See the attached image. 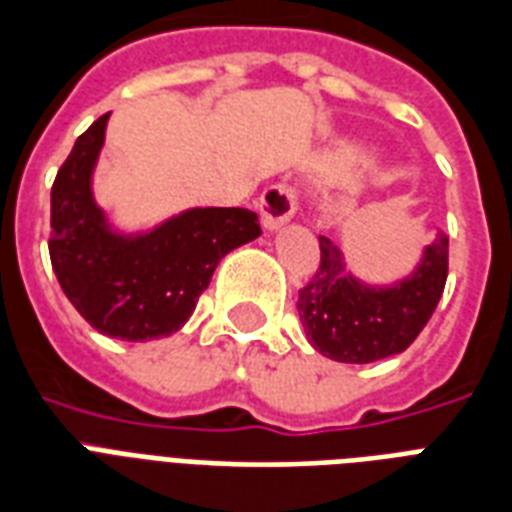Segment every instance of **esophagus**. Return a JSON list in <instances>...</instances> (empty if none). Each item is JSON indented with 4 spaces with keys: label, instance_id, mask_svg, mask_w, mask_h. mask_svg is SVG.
Masks as SVG:
<instances>
[{
    "label": "esophagus",
    "instance_id": "obj_1",
    "mask_svg": "<svg viewBox=\"0 0 512 512\" xmlns=\"http://www.w3.org/2000/svg\"><path fill=\"white\" fill-rule=\"evenodd\" d=\"M261 210V226L267 232H278L283 226L294 218V210H297V199H294V191L288 186H272L267 188L259 199Z\"/></svg>",
    "mask_w": 512,
    "mask_h": 512
}]
</instances>
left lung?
<instances>
[{
  "label": "left lung",
  "mask_w": 512,
  "mask_h": 512,
  "mask_svg": "<svg viewBox=\"0 0 512 512\" xmlns=\"http://www.w3.org/2000/svg\"><path fill=\"white\" fill-rule=\"evenodd\" d=\"M318 240L321 264L297 302L310 345L343 364H370L407 351L443 297L448 234L437 229L416 267L388 283L359 278L329 237Z\"/></svg>",
  "instance_id": "obj_1"
}]
</instances>
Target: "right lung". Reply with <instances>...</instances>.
<instances>
[{
  "instance_id": "right-lung-1",
  "label": "right lung",
  "mask_w": 512,
  "mask_h": 512,
  "mask_svg": "<svg viewBox=\"0 0 512 512\" xmlns=\"http://www.w3.org/2000/svg\"><path fill=\"white\" fill-rule=\"evenodd\" d=\"M107 121L88 126L61 164L48 248L61 291L96 332L148 343L186 324L221 259L261 226L245 207H186L151 229H121L94 194Z\"/></svg>"
}]
</instances>
